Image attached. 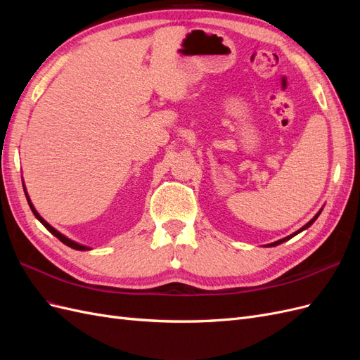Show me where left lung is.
<instances>
[{
    "mask_svg": "<svg viewBox=\"0 0 360 360\" xmlns=\"http://www.w3.org/2000/svg\"><path fill=\"white\" fill-rule=\"evenodd\" d=\"M321 210H323V209H321ZM321 210H320V212H319V213H317V214H315V216H314V217H312V219H311V221H309V222H308V224H307V225H303V226H302V228H300V230H297V231H296V233H292V234H291V236H287V237H284V238H281V240H276V242H274V243H269V245H266V248H271V246H278V245H281V243H284V242H287V240H290V238H291V237H294V236H296V234H299V233H302V231H303V230H307V228H309V226H311V225H312V224H314V222H315V221H317V217H319V216H320V213H321Z\"/></svg>",
    "mask_w": 360,
    "mask_h": 360,
    "instance_id": "obj_1",
    "label": "left lung"
}]
</instances>
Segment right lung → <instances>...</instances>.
<instances>
[{
	"label": "right lung",
	"mask_w": 360,
	"mask_h": 360,
	"mask_svg": "<svg viewBox=\"0 0 360 360\" xmlns=\"http://www.w3.org/2000/svg\"><path fill=\"white\" fill-rule=\"evenodd\" d=\"M24 192H25V197H27V201H28V204H30V209H31V212L34 213V216L37 217V219L41 222V225L46 228V230L51 233V234H53L56 236L60 242H63L64 245H68L69 248H72V249H76V250H90L91 248L90 246H85V245H81V243H78V242H75V240H72V238H69V237H66L64 234H61L58 230H56V228H53L52 225H49L45 219H43V217L39 214V212L34 209V205H32V202H31V200H30V197H28V192H27V189H25V184H24Z\"/></svg>",
	"instance_id": "1"
}]
</instances>
